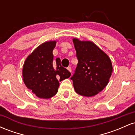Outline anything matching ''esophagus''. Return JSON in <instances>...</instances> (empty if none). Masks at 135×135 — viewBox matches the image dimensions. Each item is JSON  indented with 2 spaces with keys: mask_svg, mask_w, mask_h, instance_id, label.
I'll return each mask as SVG.
<instances>
[{
  "mask_svg": "<svg viewBox=\"0 0 135 135\" xmlns=\"http://www.w3.org/2000/svg\"><path fill=\"white\" fill-rule=\"evenodd\" d=\"M67 69H68V70H69L70 72H72V68H71L70 66H68Z\"/></svg>",
  "mask_w": 135,
  "mask_h": 135,
  "instance_id": "esophagus-1",
  "label": "esophagus"
}]
</instances>
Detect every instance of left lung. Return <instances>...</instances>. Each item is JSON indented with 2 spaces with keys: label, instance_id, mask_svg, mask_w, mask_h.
<instances>
[{
  "label": "left lung",
  "instance_id": "obj_1",
  "mask_svg": "<svg viewBox=\"0 0 135 135\" xmlns=\"http://www.w3.org/2000/svg\"><path fill=\"white\" fill-rule=\"evenodd\" d=\"M78 63L70 77L77 94L93 97L102 91L112 75V65L108 56L90 41L73 39Z\"/></svg>",
  "mask_w": 135,
  "mask_h": 135
}]
</instances>
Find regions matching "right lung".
<instances>
[{"mask_svg":"<svg viewBox=\"0 0 135 135\" xmlns=\"http://www.w3.org/2000/svg\"><path fill=\"white\" fill-rule=\"evenodd\" d=\"M55 41L40 45L29 55L23 68V81L37 97L50 98L57 93L59 81L69 78L71 73L61 66L59 58L53 62Z\"/></svg>","mask_w":135,"mask_h":135,"instance_id":"1","label":"right lung"}]
</instances>
